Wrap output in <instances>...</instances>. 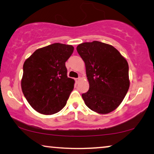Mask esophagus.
Returning <instances> with one entry per match:
<instances>
[{
  "label": "esophagus",
  "mask_w": 154,
  "mask_h": 154,
  "mask_svg": "<svg viewBox=\"0 0 154 154\" xmlns=\"http://www.w3.org/2000/svg\"><path fill=\"white\" fill-rule=\"evenodd\" d=\"M82 79V78L81 77H79V78H77V79H75V82H76L77 83L79 82V81Z\"/></svg>",
  "instance_id": "1"
}]
</instances>
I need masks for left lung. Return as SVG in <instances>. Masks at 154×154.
<instances>
[{
	"mask_svg": "<svg viewBox=\"0 0 154 154\" xmlns=\"http://www.w3.org/2000/svg\"><path fill=\"white\" fill-rule=\"evenodd\" d=\"M85 62L89 90L82 94L85 104L99 114H107L123 101L130 87L128 64L118 49L100 41L77 47Z\"/></svg>",
	"mask_w": 154,
	"mask_h": 154,
	"instance_id": "obj_1",
	"label": "left lung"
}]
</instances>
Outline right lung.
<instances>
[{
    "label": "right lung",
    "mask_w": 154,
    "mask_h": 154,
    "mask_svg": "<svg viewBox=\"0 0 154 154\" xmlns=\"http://www.w3.org/2000/svg\"><path fill=\"white\" fill-rule=\"evenodd\" d=\"M73 50L72 45L56 43L36 49L26 60L21 87L36 111L52 115L66 105L75 80L67 77L65 62Z\"/></svg>",
    "instance_id": "obj_1"
}]
</instances>
